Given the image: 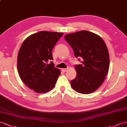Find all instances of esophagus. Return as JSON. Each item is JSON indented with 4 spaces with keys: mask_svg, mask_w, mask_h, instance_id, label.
Instances as JSON below:
<instances>
[{
    "mask_svg": "<svg viewBox=\"0 0 127 127\" xmlns=\"http://www.w3.org/2000/svg\"><path fill=\"white\" fill-rule=\"evenodd\" d=\"M67 70H68V68H64L62 69V70L63 72H66V71H67Z\"/></svg>",
    "mask_w": 127,
    "mask_h": 127,
    "instance_id": "34e87169",
    "label": "esophagus"
}]
</instances>
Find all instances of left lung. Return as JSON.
<instances>
[{
	"instance_id": "8db88e82",
	"label": "left lung",
	"mask_w": 127,
	"mask_h": 127,
	"mask_svg": "<svg viewBox=\"0 0 127 127\" xmlns=\"http://www.w3.org/2000/svg\"><path fill=\"white\" fill-rule=\"evenodd\" d=\"M81 64L75 65L77 76L71 86L78 93L88 94L103 84L108 73L110 58L105 43L99 35L83 30L65 35Z\"/></svg>"
}]
</instances>
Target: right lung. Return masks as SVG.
I'll use <instances>...</instances> for the list:
<instances>
[{
    "label": "right lung",
    "mask_w": 127,
    "mask_h": 127,
    "mask_svg": "<svg viewBox=\"0 0 127 127\" xmlns=\"http://www.w3.org/2000/svg\"><path fill=\"white\" fill-rule=\"evenodd\" d=\"M63 33L40 31L22 43L17 56V69L25 85L38 93L49 92L55 86L61 71L55 67L52 49Z\"/></svg>",
    "instance_id": "obj_1"
}]
</instances>
